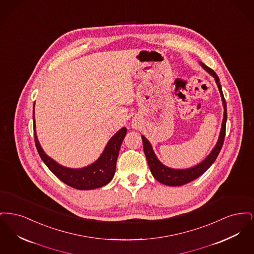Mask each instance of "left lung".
Segmentation results:
<instances>
[{
  "label": "left lung",
  "instance_id": "1",
  "mask_svg": "<svg viewBox=\"0 0 254 254\" xmlns=\"http://www.w3.org/2000/svg\"><path fill=\"white\" fill-rule=\"evenodd\" d=\"M200 64L207 72L214 77V79L217 83L221 96H222V101H223L225 112H224V119H223L221 132H220V136H219V139H218L217 145H215V147L210 152V154L199 165L188 169H173L165 167L163 164H161L159 162V160L155 156L150 143L147 141V139L145 138V136H142V141H143V145H144V152H145V157L147 160V164H148L150 171H151L153 177L158 182H160L164 185H167V186H171V187L183 186L185 184L193 181L196 178L201 176L205 170L214 163V161L216 160V158H217L220 151H221L223 144H224L225 135H226L227 116H228L227 115V103H226L225 97H224L223 91H222V87L220 85L217 74L214 72L210 67L206 66L205 64H203V63H200Z\"/></svg>",
  "mask_w": 254,
  "mask_h": 254
}]
</instances>
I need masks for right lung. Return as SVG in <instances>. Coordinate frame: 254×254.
I'll return each instance as SVG.
<instances>
[{"mask_svg": "<svg viewBox=\"0 0 254 254\" xmlns=\"http://www.w3.org/2000/svg\"><path fill=\"white\" fill-rule=\"evenodd\" d=\"M34 120V113H33ZM34 139L38 153L50 171L61 181L76 190H94L106 186L112 180L115 169L116 162L119 155L123 140L127 134V128L123 127L116 133L108 143L103 154L92 165L84 169H71L62 167L49 158L42 149L37 138L34 120Z\"/></svg>", "mask_w": 254, "mask_h": 254, "instance_id": "1", "label": "right lung"}]
</instances>
